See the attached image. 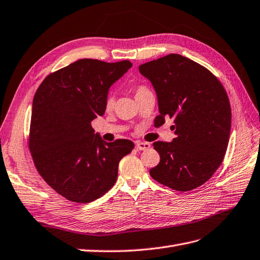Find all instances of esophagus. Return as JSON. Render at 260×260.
<instances>
[{"label": "esophagus", "mask_w": 260, "mask_h": 260, "mask_svg": "<svg viewBox=\"0 0 260 260\" xmlns=\"http://www.w3.org/2000/svg\"><path fill=\"white\" fill-rule=\"evenodd\" d=\"M151 147V144L147 143V142H138L137 143V148L139 151H145V149H148Z\"/></svg>", "instance_id": "esophagus-1"}]
</instances>
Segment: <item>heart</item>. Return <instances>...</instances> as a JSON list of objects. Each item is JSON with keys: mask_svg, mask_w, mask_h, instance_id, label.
I'll return each mask as SVG.
<instances>
[{"mask_svg": "<svg viewBox=\"0 0 260 260\" xmlns=\"http://www.w3.org/2000/svg\"><path fill=\"white\" fill-rule=\"evenodd\" d=\"M133 92H135L136 99H139L140 96L144 95V94L151 92V90H149L148 86H146L144 84H139V85H136L135 88H133ZM114 105H115L114 96L112 95V94H107V96L105 98V102H104L105 109H106V111H111V109H113Z\"/></svg>", "mask_w": 260, "mask_h": 260, "instance_id": "heart-1", "label": "heart"}]
</instances>
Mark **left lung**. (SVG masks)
<instances>
[{"instance_id": "obj_1", "label": "left lung", "mask_w": 260, "mask_h": 260, "mask_svg": "<svg viewBox=\"0 0 260 260\" xmlns=\"http://www.w3.org/2000/svg\"><path fill=\"white\" fill-rule=\"evenodd\" d=\"M154 85L159 106L155 125L175 120L176 138L153 143L160 161L149 175L172 190L187 192L203 185L221 165L229 143L231 106L218 78L179 54L139 67Z\"/></svg>"}]
</instances>
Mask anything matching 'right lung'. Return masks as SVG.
<instances>
[{
	"mask_svg": "<svg viewBox=\"0 0 260 260\" xmlns=\"http://www.w3.org/2000/svg\"><path fill=\"white\" fill-rule=\"evenodd\" d=\"M131 66L82 58L46 76L35 94L30 153L45 182L70 202L90 203L111 190L119 161L135 147L124 139L105 142L91 124L105 113L109 86Z\"/></svg>",
	"mask_w": 260,
	"mask_h": 260,
	"instance_id": "1",
	"label": "right lung"
}]
</instances>
